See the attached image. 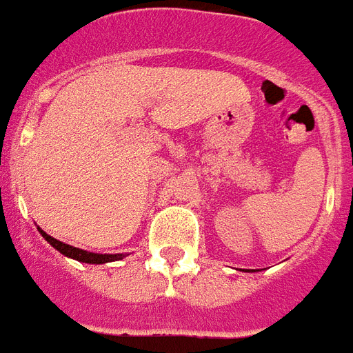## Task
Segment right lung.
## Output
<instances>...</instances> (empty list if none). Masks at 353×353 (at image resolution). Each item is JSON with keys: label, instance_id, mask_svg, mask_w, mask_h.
<instances>
[{"label": "right lung", "instance_id": "right-lung-1", "mask_svg": "<svg viewBox=\"0 0 353 353\" xmlns=\"http://www.w3.org/2000/svg\"><path fill=\"white\" fill-rule=\"evenodd\" d=\"M40 235L44 236L46 241L50 242L51 246L55 250H59L61 254L66 255V257H72V259H77L81 263H90V265H103V263H111V261H118L122 259L123 255L122 254H114V255H109V254H92V252H85V250H79V248H74V246H70V244H64V242L57 241V239H53L50 236L46 231H42L39 228Z\"/></svg>", "mask_w": 353, "mask_h": 353}]
</instances>
